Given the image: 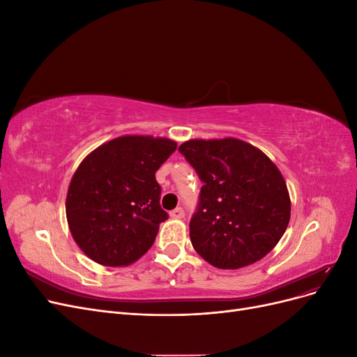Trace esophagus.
Returning <instances> with one entry per match:
<instances>
[{"mask_svg": "<svg viewBox=\"0 0 357 357\" xmlns=\"http://www.w3.org/2000/svg\"><path fill=\"white\" fill-rule=\"evenodd\" d=\"M169 215L172 219H183V218H185V210H183L181 207H177L169 213Z\"/></svg>", "mask_w": 357, "mask_h": 357, "instance_id": "obj_1", "label": "esophagus"}]
</instances>
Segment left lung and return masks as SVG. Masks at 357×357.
I'll list each match as a JSON object with an SVG mask.
<instances>
[{
	"mask_svg": "<svg viewBox=\"0 0 357 357\" xmlns=\"http://www.w3.org/2000/svg\"><path fill=\"white\" fill-rule=\"evenodd\" d=\"M178 152L204 183L189 223L193 248L220 269L261 261L290 220L282 172L261 150L236 138L189 139Z\"/></svg>",
	"mask_w": 357,
	"mask_h": 357,
	"instance_id": "8db88e82",
	"label": "left lung"
}]
</instances>
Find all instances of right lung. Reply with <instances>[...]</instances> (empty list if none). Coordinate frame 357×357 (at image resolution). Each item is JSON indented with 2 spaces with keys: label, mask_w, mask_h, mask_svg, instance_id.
Returning a JSON list of instances; mask_svg holds the SVG:
<instances>
[{
  "label": "right lung",
  "mask_w": 357,
  "mask_h": 357,
  "mask_svg": "<svg viewBox=\"0 0 357 357\" xmlns=\"http://www.w3.org/2000/svg\"><path fill=\"white\" fill-rule=\"evenodd\" d=\"M168 138L126 135L83 159L67 193V220L74 241L92 261L125 266L153 245L160 207L155 172L176 152Z\"/></svg>",
  "instance_id": "add662e5"
}]
</instances>
